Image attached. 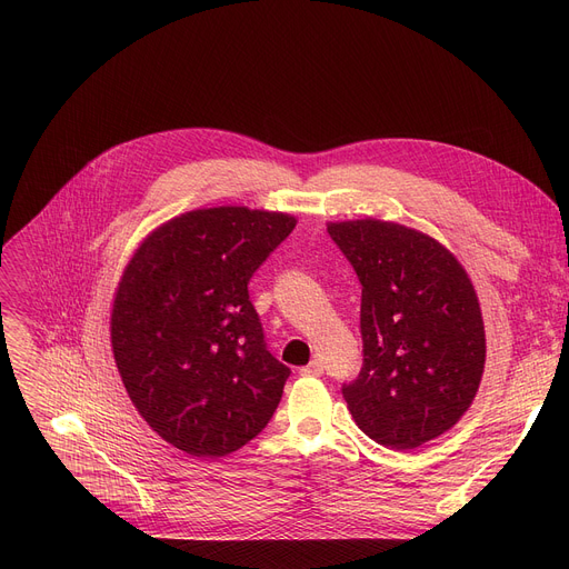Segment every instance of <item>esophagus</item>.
<instances>
[{"mask_svg":"<svg viewBox=\"0 0 569 569\" xmlns=\"http://www.w3.org/2000/svg\"><path fill=\"white\" fill-rule=\"evenodd\" d=\"M322 371H325V369H322V362H318V360H313L311 365H307V367L300 369L302 376H322Z\"/></svg>","mask_w":569,"mask_h":569,"instance_id":"esophagus-1","label":"esophagus"}]
</instances>
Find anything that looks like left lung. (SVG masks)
<instances>
[{"label": "left lung", "instance_id": "1", "mask_svg": "<svg viewBox=\"0 0 569 569\" xmlns=\"http://www.w3.org/2000/svg\"><path fill=\"white\" fill-rule=\"evenodd\" d=\"M362 283V369L341 392L376 442L415 450L452 429L480 387L487 341L475 288L436 239L390 221L330 223Z\"/></svg>", "mask_w": 569, "mask_h": 569}]
</instances>
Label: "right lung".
Masks as SVG:
<instances>
[{
	"mask_svg": "<svg viewBox=\"0 0 569 569\" xmlns=\"http://www.w3.org/2000/svg\"><path fill=\"white\" fill-rule=\"evenodd\" d=\"M292 228L279 212L196 209L157 228L124 269L114 365L144 422L177 450L226 457L272 420L290 369L267 350L249 281Z\"/></svg>",
	"mask_w": 569,
	"mask_h": 569,
	"instance_id": "add662e5",
	"label": "right lung"
}]
</instances>
